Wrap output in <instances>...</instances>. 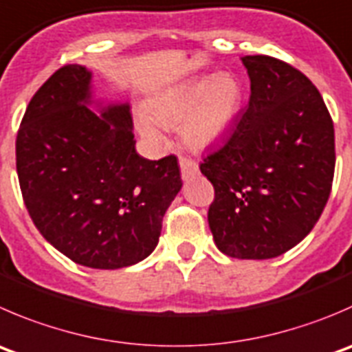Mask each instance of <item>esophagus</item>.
<instances>
[{"mask_svg":"<svg viewBox=\"0 0 352 352\" xmlns=\"http://www.w3.org/2000/svg\"><path fill=\"white\" fill-rule=\"evenodd\" d=\"M180 172H182V179L189 180L190 177H196L199 173V166L197 163H194L192 160L180 158Z\"/></svg>","mask_w":352,"mask_h":352,"instance_id":"esophagus-1","label":"esophagus"}]
</instances>
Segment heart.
<instances>
[{
	"mask_svg": "<svg viewBox=\"0 0 352 352\" xmlns=\"http://www.w3.org/2000/svg\"><path fill=\"white\" fill-rule=\"evenodd\" d=\"M241 107V82L234 74L221 72L194 78L156 98L151 104V118L165 129L179 125L184 144L203 151L218 144L230 132ZM154 122L146 115H139L138 131L149 144L158 148L165 142V135Z\"/></svg>",
	"mask_w": 352,
	"mask_h": 352,
	"instance_id": "1",
	"label": "heart"
}]
</instances>
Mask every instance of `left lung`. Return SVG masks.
Returning a JSON list of instances; mask_svg holds the SVG:
<instances>
[{"label":"left lung","instance_id":"1","mask_svg":"<svg viewBox=\"0 0 352 352\" xmlns=\"http://www.w3.org/2000/svg\"><path fill=\"white\" fill-rule=\"evenodd\" d=\"M248 107L201 173L213 184L208 223L214 244L239 259H270L318 221L336 168L333 124L313 82L277 58L242 56Z\"/></svg>","mask_w":352,"mask_h":352}]
</instances>
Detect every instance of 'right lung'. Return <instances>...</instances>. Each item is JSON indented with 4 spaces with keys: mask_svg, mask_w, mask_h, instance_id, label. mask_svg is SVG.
I'll return each mask as SVG.
<instances>
[{
    "mask_svg": "<svg viewBox=\"0 0 352 352\" xmlns=\"http://www.w3.org/2000/svg\"><path fill=\"white\" fill-rule=\"evenodd\" d=\"M132 131L131 104L94 100L93 72L77 63L41 85L20 124L23 203L43 237L82 267L117 270L148 258L182 189L175 156L142 158Z\"/></svg>",
    "mask_w": 352,
    "mask_h": 352,
    "instance_id": "add662e5",
    "label": "right lung"
}]
</instances>
